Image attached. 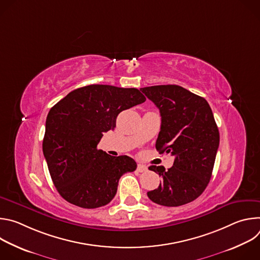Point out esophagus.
Here are the masks:
<instances>
[{
    "mask_svg": "<svg viewBox=\"0 0 260 260\" xmlns=\"http://www.w3.org/2000/svg\"><path fill=\"white\" fill-rule=\"evenodd\" d=\"M137 170H138V172H140V173H144V172H147V167L145 166V165H143V164H139L138 165V167H137Z\"/></svg>",
    "mask_w": 260,
    "mask_h": 260,
    "instance_id": "1",
    "label": "esophagus"
}]
</instances>
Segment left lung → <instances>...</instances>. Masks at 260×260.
<instances>
[{
  "label": "left lung",
  "mask_w": 260,
  "mask_h": 260,
  "mask_svg": "<svg viewBox=\"0 0 260 260\" xmlns=\"http://www.w3.org/2000/svg\"><path fill=\"white\" fill-rule=\"evenodd\" d=\"M141 91L160 112L155 148L175 156L168 171L164 167H149L162 180L158 188L147 196L166 207L188 204L209 184L219 147V131L211 107L204 98L179 85H155Z\"/></svg>",
  "instance_id": "obj_1"
}]
</instances>
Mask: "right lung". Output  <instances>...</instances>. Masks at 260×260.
Returning a JSON list of instances; mask_svg holds the SVG:
<instances>
[{"label": "right lung", "mask_w": 260, "mask_h": 260, "mask_svg": "<svg viewBox=\"0 0 260 260\" xmlns=\"http://www.w3.org/2000/svg\"><path fill=\"white\" fill-rule=\"evenodd\" d=\"M145 101L137 88L92 84L71 91L50 109L43 153L54 186L67 202L95 209L113 200L120 177L134 172L137 164L96 146L104 133L114 129L121 111Z\"/></svg>", "instance_id": "1"}]
</instances>
